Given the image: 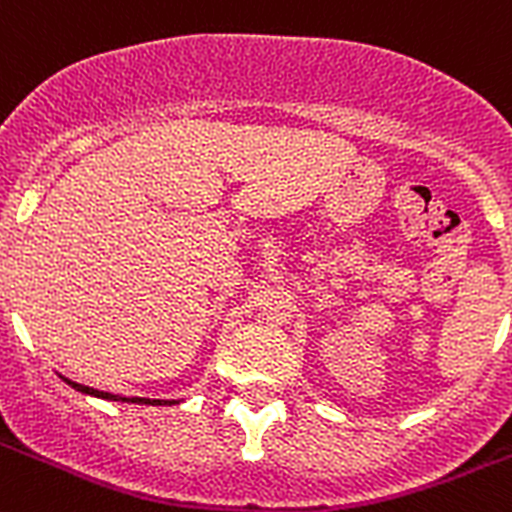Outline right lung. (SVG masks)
Here are the masks:
<instances>
[{
    "mask_svg": "<svg viewBox=\"0 0 512 512\" xmlns=\"http://www.w3.org/2000/svg\"><path fill=\"white\" fill-rule=\"evenodd\" d=\"M62 381H65L68 386H73L75 391H80V394L98 396V399H108V401H126V404H151V407H171V404H179V401H181V399H143V396H118V394H108V391H98V389H93V386L75 384V381L65 379V376H62Z\"/></svg>",
    "mask_w": 512,
    "mask_h": 512,
    "instance_id": "obj_1",
    "label": "right lung"
}]
</instances>
